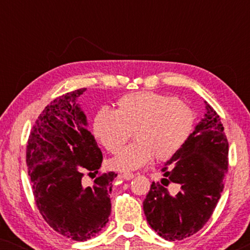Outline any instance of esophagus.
<instances>
[{
    "label": "esophagus",
    "mask_w": 250,
    "mask_h": 250,
    "mask_svg": "<svg viewBox=\"0 0 250 250\" xmlns=\"http://www.w3.org/2000/svg\"><path fill=\"white\" fill-rule=\"evenodd\" d=\"M122 177L125 180H132L133 177H134V174L132 172H124L122 174Z\"/></svg>",
    "instance_id": "obj_1"
}]
</instances>
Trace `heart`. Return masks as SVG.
Here are the masks:
<instances>
[{
	"label": "heart",
	"mask_w": 250,
	"mask_h": 250,
	"mask_svg": "<svg viewBox=\"0 0 250 250\" xmlns=\"http://www.w3.org/2000/svg\"><path fill=\"white\" fill-rule=\"evenodd\" d=\"M194 127V114L177 97L135 92L117 101L116 112L100 110L93 121L95 139L108 151L117 152L132 138L135 142L110 159L118 170L136 169L149 163L167 162L181 151Z\"/></svg>",
	"instance_id": "obj_1"
}]
</instances>
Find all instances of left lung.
<instances>
[{
	"mask_svg": "<svg viewBox=\"0 0 250 250\" xmlns=\"http://www.w3.org/2000/svg\"><path fill=\"white\" fill-rule=\"evenodd\" d=\"M175 157L163 167L164 179L152 182L143 201L146 221L160 237L182 240L200 230L216 207L224 188L229 143L213 107Z\"/></svg>",
	"mask_w": 250,
	"mask_h": 250,
	"instance_id": "8db88e82",
	"label": "left lung"
}]
</instances>
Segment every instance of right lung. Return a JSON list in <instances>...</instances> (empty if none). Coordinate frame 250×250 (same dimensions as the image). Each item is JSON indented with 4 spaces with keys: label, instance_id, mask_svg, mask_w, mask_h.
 <instances>
[{
    "label": "right lung",
    "instance_id": "obj_1",
    "mask_svg": "<svg viewBox=\"0 0 250 250\" xmlns=\"http://www.w3.org/2000/svg\"><path fill=\"white\" fill-rule=\"evenodd\" d=\"M86 88L56 98L32 127L26 163L34 199L54 231L75 241H86L105 227L111 211L114 172L100 173L102 152L86 127L76 99ZM99 173L92 187L83 177Z\"/></svg>",
    "mask_w": 250,
    "mask_h": 250
}]
</instances>
